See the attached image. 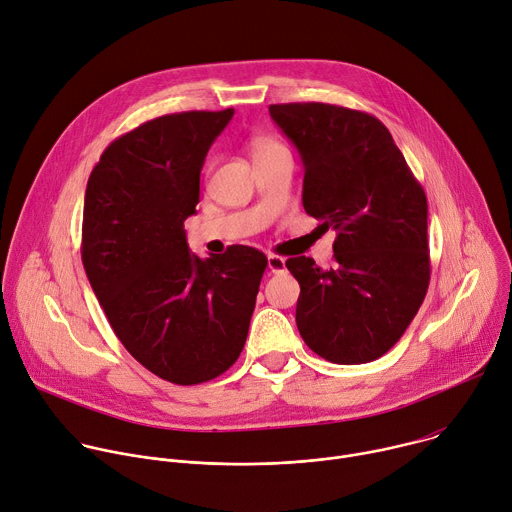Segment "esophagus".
I'll return each mask as SVG.
<instances>
[{
  "label": "esophagus",
  "mask_w": 512,
  "mask_h": 512,
  "mask_svg": "<svg viewBox=\"0 0 512 512\" xmlns=\"http://www.w3.org/2000/svg\"><path fill=\"white\" fill-rule=\"evenodd\" d=\"M267 267L271 273H283L285 271V259L279 255H269L267 257Z\"/></svg>",
  "instance_id": "34e87169"
}]
</instances>
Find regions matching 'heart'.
Returning <instances> with one entry per match:
<instances>
[{"label":"heart","instance_id":"obj_1","mask_svg":"<svg viewBox=\"0 0 512 512\" xmlns=\"http://www.w3.org/2000/svg\"><path fill=\"white\" fill-rule=\"evenodd\" d=\"M283 150H285L283 145L277 139L269 137V135H257V137L251 139V156H253V160H261V158H267V156L283 152Z\"/></svg>","mask_w":512,"mask_h":512}]
</instances>
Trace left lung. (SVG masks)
<instances>
[{
  "label": "left lung",
  "instance_id": "left-lung-1",
  "mask_svg": "<svg viewBox=\"0 0 512 512\" xmlns=\"http://www.w3.org/2000/svg\"><path fill=\"white\" fill-rule=\"evenodd\" d=\"M269 113L302 156L306 212L336 231L328 271L312 257L285 261L300 283L298 330L330 362L377 360L427 294L425 192L377 117L328 103L269 105Z\"/></svg>",
  "mask_w": 512,
  "mask_h": 512
}]
</instances>
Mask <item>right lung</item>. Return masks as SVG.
Instances as JSON below:
<instances>
[{"label":"right lung","mask_w":512,"mask_h":512,"mask_svg":"<svg viewBox=\"0 0 512 512\" xmlns=\"http://www.w3.org/2000/svg\"><path fill=\"white\" fill-rule=\"evenodd\" d=\"M233 115L145 121L107 145L87 182L81 257L91 287L127 352L174 385L233 367L267 267L253 247L200 259L186 243L204 158Z\"/></svg>","instance_id":"add662e5"}]
</instances>
